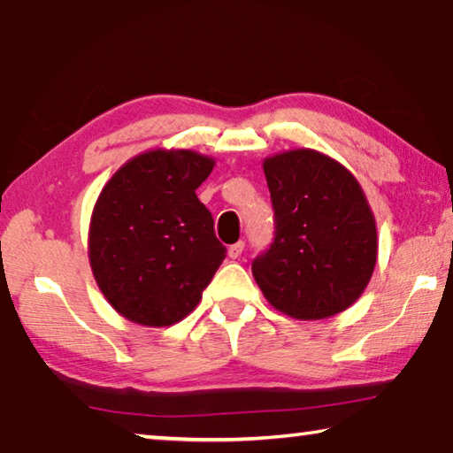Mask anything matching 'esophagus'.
<instances>
[{"label":"esophagus","mask_w":453,"mask_h":453,"mask_svg":"<svg viewBox=\"0 0 453 453\" xmlns=\"http://www.w3.org/2000/svg\"><path fill=\"white\" fill-rule=\"evenodd\" d=\"M242 251H243V242H237V243H234V245H229L227 256L232 257V259H237V257L242 256Z\"/></svg>","instance_id":"esophagus-1"}]
</instances>
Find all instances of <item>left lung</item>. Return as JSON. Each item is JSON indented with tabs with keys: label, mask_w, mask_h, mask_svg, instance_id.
Here are the masks:
<instances>
[{
	"label": "left lung",
	"mask_w": 453,
	"mask_h": 453,
	"mask_svg": "<svg viewBox=\"0 0 453 453\" xmlns=\"http://www.w3.org/2000/svg\"><path fill=\"white\" fill-rule=\"evenodd\" d=\"M275 210L272 248L251 273L275 310L326 319L359 300L378 262V227L362 186L346 165L297 148L264 159Z\"/></svg>",
	"instance_id": "left-lung-1"
}]
</instances>
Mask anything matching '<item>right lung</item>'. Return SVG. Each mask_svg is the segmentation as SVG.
Returning a JSON list of instances; mask_svg holds the SVG:
<instances>
[{"label": "right lung", "mask_w": 453, "mask_h": 453, "mask_svg": "<svg viewBox=\"0 0 453 453\" xmlns=\"http://www.w3.org/2000/svg\"><path fill=\"white\" fill-rule=\"evenodd\" d=\"M216 159L156 148L135 156L99 191L88 256L99 291L121 318L165 327L197 308L226 259L196 189Z\"/></svg>", "instance_id": "right-lung-1"}]
</instances>
